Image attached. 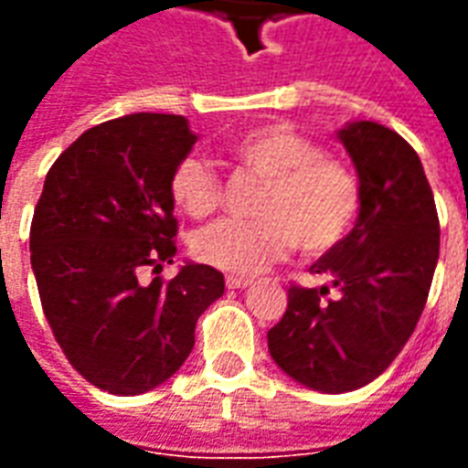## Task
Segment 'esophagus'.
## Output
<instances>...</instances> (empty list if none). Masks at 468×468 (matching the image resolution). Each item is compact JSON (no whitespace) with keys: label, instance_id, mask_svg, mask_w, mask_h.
<instances>
[{"label":"esophagus","instance_id":"1","mask_svg":"<svg viewBox=\"0 0 468 468\" xmlns=\"http://www.w3.org/2000/svg\"><path fill=\"white\" fill-rule=\"evenodd\" d=\"M250 283H253L250 278H240V275H228V278H225V285H228V288H235V291L248 288Z\"/></svg>","mask_w":468,"mask_h":468}]
</instances>
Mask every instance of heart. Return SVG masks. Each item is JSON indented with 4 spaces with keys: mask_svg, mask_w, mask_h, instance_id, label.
Returning <instances> with one entry per match:
<instances>
[{
    "mask_svg": "<svg viewBox=\"0 0 468 468\" xmlns=\"http://www.w3.org/2000/svg\"><path fill=\"white\" fill-rule=\"evenodd\" d=\"M228 153L265 180L258 220H220L200 230L193 250L203 263L248 278L285 258L293 243L318 255L351 230L361 203L358 180L314 140L285 124H265L235 137ZM170 197L183 213L207 218L223 200V185L210 165L185 157L170 175Z\"/></svg>",
    "mask_w": 468,
    "mask_h": 468,
    "instance_id": "1",
    "label": "heart"
}]
</instances>
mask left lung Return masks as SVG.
Listing matches in <instances>:
<instances>
[{
  "instance_id": "8db88e82",
  "label": "left lung",
  "mask_w": 468,
  "mask_h": 468,
  "mask_svg": "<svg viewBox=\"0 0 468 468\" xmlns=\"http://www.w3.org/2000/svg\"><path fill=\"white\" fill-rule=\"evenodd\" d=\"M358 173L353 230L311 273L331 285L288 291L281 324L268 331L278 368L314 391H356L381 376L421 318L439 261V215L411 144L368 120L338 130ZM339 291L334 302L323 295Z\"/></svg>"
}]
</instances>
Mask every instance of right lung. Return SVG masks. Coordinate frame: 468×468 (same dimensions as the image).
<instances>
[{"mask_svg":"<svg viewBox=\"0 0 468 468\" xmlns=\"http://www.w3.org/2000/svg\"><path fill=\"white\" fill-rule=\"evenodd\" d=\"M197 143L183 115L137 112L90 127L49 167L29 250L47 324L69 363L102 391L137 396L167 381L195 324L225 291L220 271L175 253L170 175Z\"/></svg>","mask_w":468,"mask_h":468,"instance_id":"right-lung-1","label":"right lung"}]
</instances>
